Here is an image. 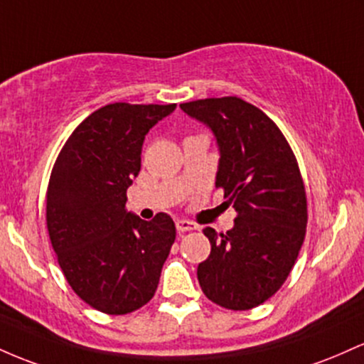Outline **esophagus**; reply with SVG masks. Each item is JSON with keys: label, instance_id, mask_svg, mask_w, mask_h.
<instances>
[{"label": "esophagus", "instance_id": "34e87169", "mask_svg": "<svg viewBox=\"0 0 364 364\" xmlns=\"http://www.w3.org/2000/svg\"><path fill=\"white\" fill-rule=\"evenodd\" d=\"M175 225H177V230L178 232H191V230H196V223H193V222H189V220H177V223H175Z\"/></svg>", "mask_w": 364, "mask_h": 364}]
</instances>
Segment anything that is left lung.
I'll return each instance as SVG.
<instances>
[{"mask_svg": "<svg viewBox=\"0 0 364 364\" xmlns=\"http://www.w3.org/2000/svg\"><path fill=\"white\" fill-rule=\"evenodd\" d=\"M181 108L215 134V186L237 211L227 234L203 230L211 252L198 267L199 285L215 304L246 311L279 291L304 242L308 203L299 165L275 122L240 97H208Z\"/></svg>", "mask_w": 364, "mask_h": 364, "instance_id": "1", "label": "left lung"}]
</instances>
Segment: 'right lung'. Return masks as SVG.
<instances>
[{
  "instance_id": "obj_1",
  "label": "right lung",
  "mask_w": 364,
  "mask_h": 364,
  "mask_svg": "<svg viewBox=\"0 0 364 364\" xmlns=\"http://www.w3.org/2000/svg\"><path fill=\"white\" fill-rule=\"evenodd\" d=\"M177 105L113 103L72 132L51 170L46 223L73 292L106 314H127L154 296L175 240L166 213H129L127 189L141 170L151 127Z\"/></svg>"
}]
</instances>
